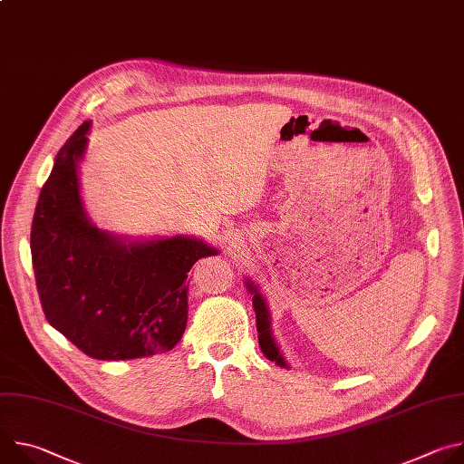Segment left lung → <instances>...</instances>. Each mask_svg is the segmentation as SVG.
Returning <instances> with one entry per match:
<instances>
[{
	"instance_id": "8db88e82",
	"label": "left lung",
	"mask_w": 464,
	"mask_h": 464,
	"mask_svg": "<svg viewBox=\"0 0 464 464\" xmlns=\"http://www.w3.org/2000/svg\"><path fill=\"white\" fill-rule=\"evenodd\" d=\"M246 288L253 295V308H255V315H256V333H258L260 351L270 362H276L279 367L290 369L286 358L283 356V353H281V349H279V345L274 338L272 315H270V308H268L266 299H264L258 286L251 279H246Z\"/></svg>"
}]
</instances>
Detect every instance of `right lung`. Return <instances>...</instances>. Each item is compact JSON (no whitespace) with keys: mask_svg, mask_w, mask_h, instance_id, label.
Segmentation results:
<instances>
[{"mask_svg":"<svg viewBox=\"0 0 464 464\" xmlns=\"http://www.w3.org/2000/svg\"><path fill=\"white\" fill-rule=\"evenodd\" d=\"M92 121L56 158L42 187L31 255L45 319L95 360H134L170 351L187 324V274L220 251L176 235L128 238L99 229L84 209L79 163Z\"/></svg>","mask_w":464,"mask_h":464,"instance_id":"add662e5","label":"right lung"}]
</instances>
